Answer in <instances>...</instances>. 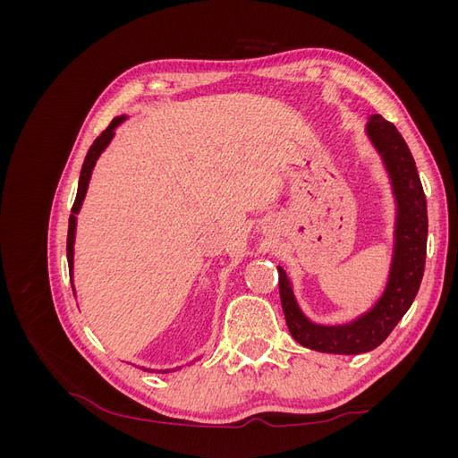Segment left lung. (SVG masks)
I'll list each match as a JSON object with an SVG mask.
<instances>
[{"label": "left lung", "instance_id": "left-lung-1", "mask_svg": "<svg viewBox=\"0 0 458 458\" xmlns=\"http://www.w3.org/2000/svg\"><path fill=\"white\" fill-rule=\"evenodd\" d=\"M367 133L382 155L397 200L395 246L390 279H387L377 306L348 325H315L298 308L286 271L281 266L276 267L279 269L281 303L290 335L303 348L323 353L357 355L378 348L411 308L424 275L428 212L417 164H414L405 140L392 122L374 114L367 123Z\"/></svg>", "mask_w": 458, "mask_h": 458}]
</instances>
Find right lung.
I'll return each instance as SVG.
<instances>
[{"label":"right lung","mask_w":458,"mask_h":458,"mask_svg":"<svg viewBox=\"0 0 458 458\" xmlns=\"http://www.w3.org/2000/svg\"><path fill=\"white\" fill-rule=\"evenodd\" d=\"M123 120L122 118H114L113 122L108 123V128L97 137V140L93 141V145L89 147L88 155H86V160H84V165H81V172H80V183H78V192H76V200L72 204V212H71V217H68V237H66V258H68V269L72 271V263H74V233H76V214L80 212L81 208V202H84V197H86V191H88V183H89V177H91V170L93 165L97 162V158H99L101 152L106 148V145L110 143V140H113L114 135V128L118 126V123ZM74 290V286H72ZM158 372H170V370H158Z\"/></svg>","instance_id":"add662e5"}]
</instances>
